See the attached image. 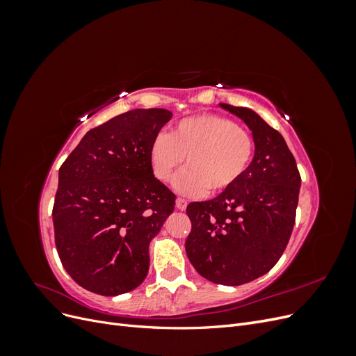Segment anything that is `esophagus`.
I'll return each mask as SVG.
<instances>
[{
  "mask_svg": "<svg viewBox=\"0 0 356 356\" xmlns=\"http://www.w3.org/2000/svg\"><path fill=\"white\" fill-rule=\"evenodd\" d=\"M175 203H177V208H178L179 211H186V208H187V203H188V202H187L186 199H182V197H178Z\"/></svg>",
  "mask_w": 356,
  "mask_h": 356,
  "instance_id": "esophagus-1",
  "label": "esophagus"
}]
</instances>
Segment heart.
Wrapping results in <instances>:
<instances>
[{"label":"heart","mask_w":356,"mask_h":356,"mask_svg":"<svg viewBox=\"0 0 356 356\" xmlns=\"http://www.w3.org/2000/svg\"><path fill=\"white\" fill-rule=\"evenodd\" d=\"M255 149L252 135L232 118L200 114L179 120L170 134H159L149 145L154 177L169 182L186 157L187 169L175 187L186 195L222 193L233 187L250 166Z\"/></svg>","instance_id":"1"}]
</instances>
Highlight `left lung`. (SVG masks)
Listing matches in <instances>:
<instances>
[{"mask_svg":"<svg viewBox=\"0 0 356 356\" xmlns=\"http://www.w3.org/2000/svg\"><path fill=\"white\" fill-rule=\"evenodd\" d=\"M251 129L254 159L220 196L191 202L186 252L197 273L220 285H242L266 275L288 245L296 222L300 172L276 129L255 111L220 104Z\"/></svg>","mask_w":356,"mask_h":356,"instance_id":"1","label":"left lung"}]
</instances>
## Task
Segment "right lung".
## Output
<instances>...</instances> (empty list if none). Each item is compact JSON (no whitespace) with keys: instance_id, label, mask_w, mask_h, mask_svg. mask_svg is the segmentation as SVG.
<instances>
[{"instance_id":"right-lung-1","label":"right lung","mask_w":356,"mask_h":356,"mask_svg":"<svg viewBox=\"0 0 356 356\" xmlns=\"http://www.w3.org/2000/svg\"><path fill=\"white\" fill-rule=\"evenodd\" d=\"M170 118L163 108L115 115L86 134L62 163L55 243L84 289L118 296L145 279L149 242L175 208V195L149 163V145Z\"/></svg>"}]
</instances>
